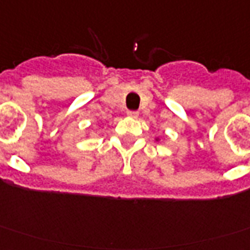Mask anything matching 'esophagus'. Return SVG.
Returning a JSON list of instances; mask_svg holds the SVG:
<instances>
[{"label":"esophagus","instance_id":"esophagus-1","mask_svg":"<svg viewBox=\"0 0 250 250\" xmlns=\"http://www.w3.org/2000/svg\"><path fill=\"white\" fill-rule=\"evenodd\" d=\"M126 114H127V117H130V118H137L138 117V112H132V110H130V112H127Z\"/></svg>","mask_w":250,"mask_h":250}]
</instances>
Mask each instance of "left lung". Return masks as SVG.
I'll list each match as a JSON object with an SVG mask.
<instances>
[{"label": "left lung", "mask_w": 250, "mask_h": 250, "mask_svg": "<svg viewBox=\"0 0 250 250\" xmlns=\"http://www.w3.org/2000/svg\"><path fill=\"white\" fill-rule=\"evenodd\" d=\"M156 141H160V138H158V137H157V138H156Z\"/></svg>", "instance_id": "left-lung-1"}]
</instances>
